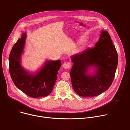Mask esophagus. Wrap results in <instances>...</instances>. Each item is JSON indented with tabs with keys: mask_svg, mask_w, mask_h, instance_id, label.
Listing matches in <instances>:
<instances>
[{
	"mask_svg": "<svg viewBox=\"0 0 130 130\" xmlns=\"http://www.w3.org/2000/svg\"><path fill=\"white\" fill-rule=\"evenodd\" d=\"M71 64L70 62H65L63 64V67L64 69H70L71 68Z\"/></svg>",
	"mask_w": 130,
	"mask_h": 130,
	"instance_id": "34e87169",
	"label": "esophagus"
}]
</instances>
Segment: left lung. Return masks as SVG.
I'll return each mask as SVG.
<instances>
[{"mask_svg": "<svg viewBox=\"0 0 130 130\" xmlns=\"http://www.w3.org/2000/svg\"><path fill=\"white\" fill-rule=\"evenodd\" d=\"M70 75L72 87L81 97H94L112 84L118 65V54L110 35L101 30L94 47L72 55ZM93 68L90 74L89 70Z\"/></svg>", "mask_w": 130, "mask_h": 130, "instance_id": "obj_1", "label": "left lung"}]
</instances>
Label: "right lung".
<instances>
[{
	"mask_svg": "<svg viewBox=\"0 0 130 130\" xmlns=\"http://www.w3.org/2000/svg\"><path fill=\"white\" fill-rule=\"evenodd\" d=\"M26 37V33H23L10 52L9 58L10 76L15 85L26 95L32 98L45 97L53 89L61 66V61H46L38 71L30 73L21 65Z\"/></svg>",
	"mask_w": 130,
	"mask_h": 130,
	"instance_id": "obj_1",
	"label": "right lung"
}]
</instances>
